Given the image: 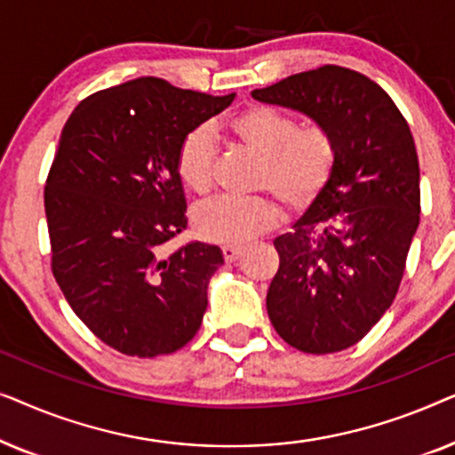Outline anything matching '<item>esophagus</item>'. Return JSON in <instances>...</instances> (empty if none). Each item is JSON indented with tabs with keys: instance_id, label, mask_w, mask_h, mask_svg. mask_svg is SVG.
<instances>
[{
	"instance_id": "1",
	"label": "esophagus",
	"mask_w": 455,
	"mask_h": 455,
	"mask_svg": "<svg viewBox=\"0 0 455 455\" xmlns=\"http://www.w3.org/2000/svg\"><path fill=\"white\" fill-rule=\"evenodd\" d=\"M221 252H223V259H226V263H234V260L242 254V246H223Z\"/></svg>"
}]
</instances>
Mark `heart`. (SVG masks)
Returning <instances> with one entry per match:
<instances>
[{"mask_svg": "<svg viewBox=\"0 0 455 455\" xmlns=\"http://www.w3.org/2000/svg\"><path fill=\"white\" fill-rule=\"evenodd\" d=\"M229 134L248 151L263 157L259 190L271 192L288 213L313 207L331 182L338 165V145L321 124H298L294 116L273 108H248L229 122ZM217 145L207 128H195L180 142L178 173L198 196L217 184ZM271 196H221L198 209L195 217L201 238L217 244H242L269 232L279 220Z\"/></svg>", "mask_w": 455, "mask_h": 455, "instance_id": "1", "label": "heart"}]
</instances>
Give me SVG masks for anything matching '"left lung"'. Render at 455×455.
<instances>
[{"mask_svg":"<svg viewBox=\"0 0 455 455\" xmlns=\"http://www.w3.org/2000/svg\"><path fill=\"white\" fill-rule=\"evenodd\" d=\"M252 97L308 116L338 145L325 192L273 240L279 269L267 313L296 350H346L391 307L406 269L420 221L412 132L381 86L341 66L294 74Z\"/></svg>","mask_w":455,"mask_h":455,"instance_id":"1","label":"left lung"}]
</instances>
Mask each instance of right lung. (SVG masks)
I'll list each match as a JSON object with an SVG mask.
<instances>
[{"label": "right lung", "instance_id": "obj_1", "mask_svg": "<svg viewBox=\"0 0 455 455\" xmlns=\"http://www.w3.org/2000/svg\"><path fill=\"white\" fill-rule=\"evenodd\" d=\"M145 76L78 103L45 184L52 271L74 313L126 356L172 354L195 338L217 246L165 244L184 232L180 142L234 101Z\"/></svg>", "mask_w": 455, "mask_h": 455}]
</instances>
